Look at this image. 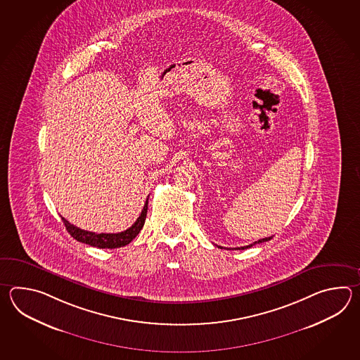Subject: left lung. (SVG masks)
Listing matches in <instances>:
<instances>
[{
	"instance_id": "1",
	"label": "left lung",
	"mask_w": 360,
	"mask_h": 360,
	"mask_svg": "<svg viewBox=\"0 0 360 360\" xmlns=\"http://www.w3.org/2000/svg\"><path fill=\"white\" fill-rule=\"evenodd\" d=\"M273 237L268 238H262V239H259V240H256V242H253L252 245H245V247H238L236 250H245V248H250V247H252L253 245H257V243H264V242H268Z\"/></svg>"
}]
</instances>
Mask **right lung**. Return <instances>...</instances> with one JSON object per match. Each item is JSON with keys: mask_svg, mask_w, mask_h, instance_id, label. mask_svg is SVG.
Returning a JSON list of instances; mask_svg holds the SVG:
<instances>
[{"mask_svg": "<svg viewBox=\"0 0 360 360\" xmlns=\"http://www.w3.org/2000/svg\"><path fill=\"white\" fill-rule=\"evenodd\" d=\"M146 212H148V198H146V205H144V208L139 216L138 220L131 228L121 231V233H99L98 234V233L79 229L73 224L67 221L64 217H61V220L64 222L65 229L68 230L69 234L78 242H82L86 245H92V247H98V248H110L112 250V248H120L123 245H129L131 240L138 236L140 230L143 229V226H144Z\"/></svg>", "mask_w": 360, "mask_h": 360, "instance_id": "add662e5", "label": "right lung"}]
</instances>
